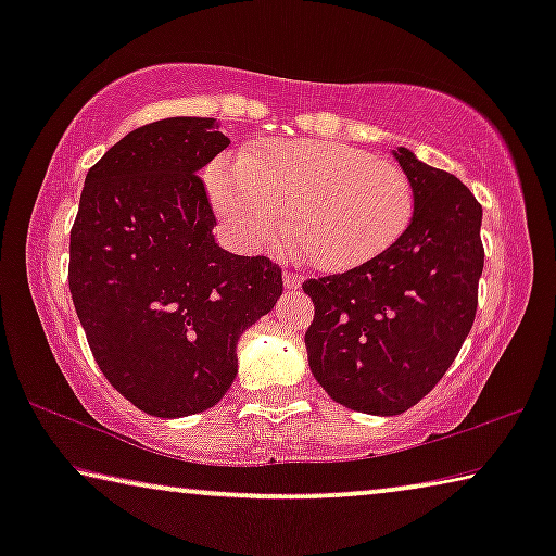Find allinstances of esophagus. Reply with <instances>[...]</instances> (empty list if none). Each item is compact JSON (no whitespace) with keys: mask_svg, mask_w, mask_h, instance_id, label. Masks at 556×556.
I'll list each match as a JSON object with an SVG mask.
<instances>
[{"mask_svg":"<svg viewBox=\"0 0 556 556\" xmlns=\"http://www.w3.org/2000/svg\"><path fill=\"white\" fill-rule=\"evenodd\" d=\"M303 283V276L295 270H283V286L286 288H299Z\"/></svg>","mask_w":556,"mask_h":556,"instance_id":"obj_1","label":"esophagus"}]
</instances>
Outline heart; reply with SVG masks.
<instances>
[{
	"label": "heart",
	"mask_w": 556,
	"mask_h": 556,
	"mask_svg": "<svg viewBox=\"0 0 556 556\" xmlns=\"http://www.w3.org/2000/svg\"><path fill=\"white\" fill-rule=\"evenodd\" d=\"M215 207L250 250L291 238L321 270H346L390 248L413 215L407 174L333 141L276 139L219 162L210 174Z\"/></svg>",
	"instance_id": "b5f03b06"
}]
</instances>
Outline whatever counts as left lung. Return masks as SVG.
<instances>
[{
	"label": "left lung",
	"mask_w": 556,
	"mask_h": 556,
	"mask_svg": "<svg viewBox=\"0 0 556 556\" xmlns=\"http://www.w3.org/2000/svg\"><path fill=\"white\" fill-rule=\"evenodd\" d=\"M415 212L390 248L346 273L308 278V367L339 405L400 415L435 387L458 356L483 273L481 204L458 177L394 151Z\"/></svg>",
	"instance_id": "obj_1"
}]
</instances>
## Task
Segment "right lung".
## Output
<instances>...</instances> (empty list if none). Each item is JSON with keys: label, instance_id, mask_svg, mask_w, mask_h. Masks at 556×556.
Returning <instances> with one entry per match:
<instances>
[{"label": "right lung", "instance_id": "obj_1", "mask_svg": "<svg viewBox=\"0 0 556 556\" xmlns=\"http://www.w3.org/2000/svg\"><path fill=\"white\" fill-rule=\"evenodd\" d=\"M217 118L147 124L105 151L83 185L67 283L105 379L154 417L217 405L238 339L283 293L270 257L232 255L200 179L230 139Z\"/></svg>", "mask_w": 556, "mask_h": 556}]
</instances>
